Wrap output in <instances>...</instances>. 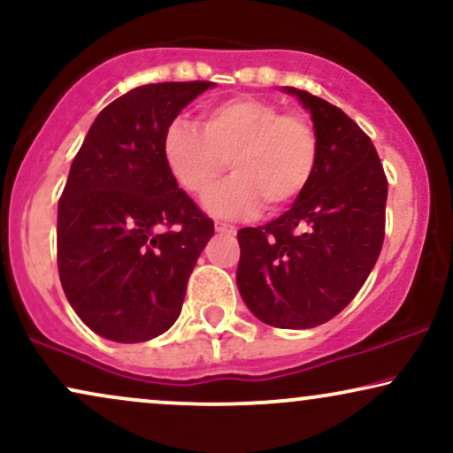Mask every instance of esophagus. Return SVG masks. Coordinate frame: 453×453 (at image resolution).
Wrapping results in <instances>:
<instances>
[{
	"instance_id": "obj_1",
	"label": "esophagus",
	"mask_w": 453,
	"mask_h": 453,
	"mask_svg": "<svg viewBox=\"0 0 453 453\" xmlns=\"http://www.w3.org/2000/svg\"><path fill=\"white\" fill-rule=\"evenodd\" d=\"M215 232L217 234H236V227L230 226V223H215Z\"/></svg>"
}]
</instances>
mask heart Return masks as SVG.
<instances>
[{
	"label": "heart",
	"mask_w": 453,
	"mask_h": 453,
	"mask_svg": "<svg viewBox=\"0 0 453 453\" xmlns=\"http://www.w3.org/2000/svg\"><path fill=\"white\" fill-rule=\"evenodd\" d=\"M163 160L181 190L203 198L227 169L234 175L209 194L211 215L236 219L278 213L305 192L318 165V135L301 114L255 96L217 102L203 111V129L175 119L163 134Z\"/></svg>",
	"instance_id": "obj_1"
}]
</instances>
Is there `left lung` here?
I'll use <instances>...</instances> for the list:
<instances>
[{
    "label": "left lung",
    "mask_w": 453,
    "mask_h": 453,
    "mask_svg": "<svg viewBox=\"0 0 453 453\" xmlns=\"http://www.w3.org/2000/svg\"><path fill=\"white\" fill-rule=\"evenodd\" d=\"M311 114L318 165L290 211L238 232L236 284L253 316L276 328H316L345 309L379 259L387 177L370 137L341 108L282 88Z\"/></svg>",
    "instance_id": "left-lung-1"
}]
</instances>
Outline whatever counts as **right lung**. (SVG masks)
<instances>
[{
    "instance_id": "obj_1",
    "label": "right lung",
    "mask_w": 453,
    "mask_h": 453,
    "mask_svg": "<svg viewBox=\"0 0 453 453\" xmlns=\"http://www.w3.org/2000/svg\"><path fill=\"white\" fill-rule=\"evenodd\" d=\"M209 81L142 85L111 102L85 135L58 203V272L96 334L144 342L180 318L213 221L169 175L163 134Z\"/></svg>"
}]
</instances>
